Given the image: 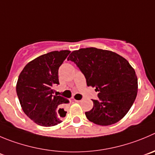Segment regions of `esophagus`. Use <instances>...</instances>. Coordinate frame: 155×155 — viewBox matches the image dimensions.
I'll list each match as a JSON object with an SVG mask.
<instances>
[{"mask_svg":"<svg viewBox=\"0 0 155 155\" xmlns=\"http://www.w3.org/2000/svg\"><path fill=\"white\" fill-rule=\"evenodd\" d=\"M73 101H74V102H80L81 101H78V100H75V99H74Z\"/></svg>","mask_w":155,"mask_h":155,"instance_id":"34e87169","label":"esophagus"}]
</instances>
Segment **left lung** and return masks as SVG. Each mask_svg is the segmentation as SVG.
Returning a JSON list of instances; mask_svg holds the SVG:
<instances>
[{
  "label": "left lung",
  "mask_w": 155,
  "mask_h": 155,
  "mask_svg": "<svg viewBox=\"0 0 155 155\" xmlns=\"http://www.w3.org/2000/svg\"><path fill=\"white\" fill-rule=\"evenodd\" d=\"M68 61L76 64L86 78L87 85L95 87L98 99L86 112L88 120L110 126L123 119L130 110L138 92V79L129 61L119 54L100 48L74 51Z\"/></svg>",
  "instance_id": "8db88e82"
}]
</instances>
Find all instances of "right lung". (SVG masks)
Listing matches in <instances>:
<instances>
[{
  "label": "right lung",
  "mask_w": 155,
  "mask_h": 155,
  "mask_svg": "<svg viewBox=\"0 0 155 155\" xmlns=\"http://www.w3.org/2000/svg\"><path fill=\"white\" fill-rule=\"evenodd\" d=\"M70 52L61 50L40 55L29 61L19 75L16 91L22 110L39 126H56L66 116L61 107L69 101L54 95L52 87L59 84L58 68Z\"/></svg>",
  "instance_id": "obj_1"
}]
</instances>
